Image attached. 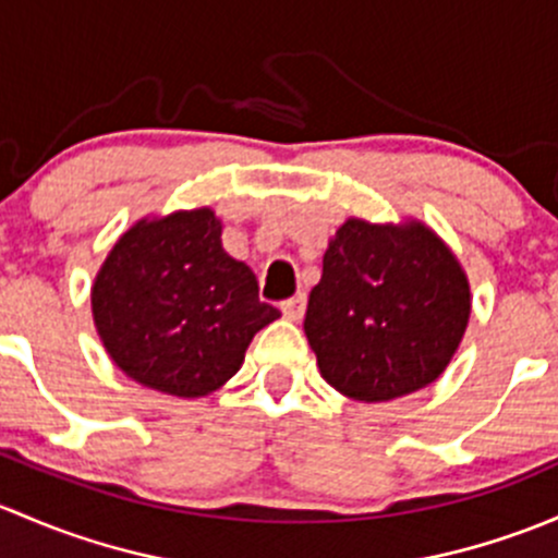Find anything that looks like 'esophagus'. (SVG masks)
Segmentation results:
<instances>
[{"label":"esophagus","instance_id":"esophagus-1","mask_svg":"<svg viewBox=\"0 0 558 558\" xmlns=\"http://www.w3.org/2000/svg\"><path fill=\"white\" fill-rule=\"evenodd\" d=\"M281 314L292 322L303 319V314H306V295H303V292H298V295L281 301Z\"/></svg>","mask_w":558,"mask_h":558}]
</instances>
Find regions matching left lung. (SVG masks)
<instances>
[{"label":"left lung","mask_w":558,"mask_h":558,"mask_svg":"<svg viewBox=\"0 0 558 558\" xmlns=\"http://www.w3.org/2000/svg\"><path fill=\"white\" fill-rule=\"evenodd\" d=\"M468 319V277L429 228L347 220L325 252L303 330L330 387L384 403L435 381Z\"/></svg>","instance_id":"8db88e82"}]
</instances>
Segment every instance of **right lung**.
<instances>
[{"label":"right lung","instance_id":"obj_1","mask_svg":"<svg viewBox=\"0 0 558 558\" xmlns=\"http://www.w3.org/2000/svg\"><path fill=\"white\" fill-rule=\"evenodd\" d=\"M211 209L142 220L112 246L90 303L109 357L125 376L177 398H201L244 363L279 308L257 298Z\"/></svg>","mask_w":558,"mask_h":558}]
</instances>
